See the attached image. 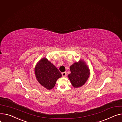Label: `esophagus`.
I'll return each instance as SVG.
<instances>
[{"instance_id": "obj_1", "label": "esophagus", "mask_w": 122, "mask_h": 122, "mask_svg": "<svg viewBox=\"0 0 122 122\" xmlns=\"http://www.w3.org/2000/svg\"><path fill=\"white\" fill-rule=\"evenodd\" d=\"M62 76L63 77H65L66 76V75H67L66 72H62Z\"/></svg>"}]
</instances>
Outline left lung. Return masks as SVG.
<instances>
[{
	"label": "left lung",
	"mask_w": 122,
	"mask_h": 122,
	"mask_svg": "<svg viewBox=\"0 0 122 122\" xmlns=\"http://www.w3.org/2000/svg\"><path fill=\"white\" fill-rule=\"evenodd\" d=\"M71 74L68 77L72 85L78 88L83 85L88 80L90 75V70L82 60L75 62L70 66Z\"/></svg>",
	"instance_id": "8db88e82"
}]
</instances>
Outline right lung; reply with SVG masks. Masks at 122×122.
Returning <instances> with one entry per match:
<instances>
[{
  "label": "right lung",
  "mask_w": 122,
  "mask_h": 122,
  "mask_svg": "<svg viewBox=\"0 0 122 122\" xmlns=\"http://www.w3.org/2000/svg\"><path fill=\"white\" fill-rule=\"evenodd\" d=\"M35 74L39 83L47 90L52 89L57 80L62 76L58 70L46 58H42L37 63Z\"/></svg>",
  "instance_id": "obj_1"
}]
</instances>
